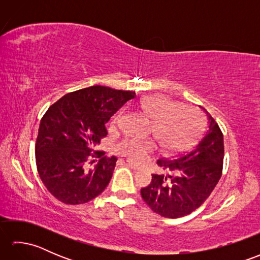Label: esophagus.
I'll use <instances>...</instances> for the list:
<instances>
[{
    "label": "esophagus",
    "mask_w": 260,
    "mask_h": 260,
    "mask_svg": "<svg viewBox=\"0 0 260 260\" xmlns=\"http://www.w3.org/2000/svg\"><path fill=\"white\" fill-rule=\"evenodd\" d=\"M119 162L123 163V164H126L127 167H129L131 169H133L134 171H139L140 170V167L139 165L134 164L132 161H128V159H125V158H119Z\"/></svg>",
    "instance_id": "obj_1"
}]
</instances>
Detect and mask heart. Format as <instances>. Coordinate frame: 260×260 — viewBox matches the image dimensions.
<instances>
[{"instance_id": "b5f03b06", "label": "heart", "mask_w": 260, "mask_h": 260, "mask_svg": "<svg viewBox=\"0 0 260 260\" xmlns=\"http://www.w3.org/2000/svg\"><path fill=\"white\" fill-rule=\"evenodd\" d=\"M139 109L151 121V133L163 152L173 153L183 150L199 134L201 117L196 108L180 106L169 96L154 93L143 97L139 102ZM118 112L113 117V123L120 119ZM118 150L124 156L141 162L148 154L155 151L152 140L126 137L118 144Z\"/></svg>"}]
</instances>
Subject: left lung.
I'll list each match as a JSON object with an SVG mask.
<instances>
[{
	"label": "left lung",
	"mask_w": 260,
	"mask_h": 260,
	"mask_svg": "<svg viewBox=\"0 0 260 260\" xmlns=\"http://www.w3.org/2000/svg\"><path fill=\"white\" fill-rule=\"evenodd\" d=\"M204 134L196 145L179 155L161 158L157 164L167 174H153L151 184L143 187V200L165 218L191 213L207 200L222 174L224 146L219 125L206 108Z\"/></svg>",
	"instance_id": "8db88e82"
}]
</instances>
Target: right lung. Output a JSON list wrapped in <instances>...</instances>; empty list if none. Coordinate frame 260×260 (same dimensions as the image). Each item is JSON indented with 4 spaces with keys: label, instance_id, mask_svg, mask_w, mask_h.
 <instances>
[{
    "label": "right lung",
    "instance_id": "obj_1",
    "mask_svg": "<svg viewBox=\"0 0 260 260\" xmlns=\"http://www.w3.org/2000/svg\"><path fill=\"white\" fill-rule=\"evenodd\" d=\"M135 91L91 86L69 92L43 115L36 142V164L43 184L66 204L92 200L106 189L115 156L93 148L107 136L105 124Z\"/></svg>",
    "mask_w": 260,
    "mask_h": 260
}]
</instances>
